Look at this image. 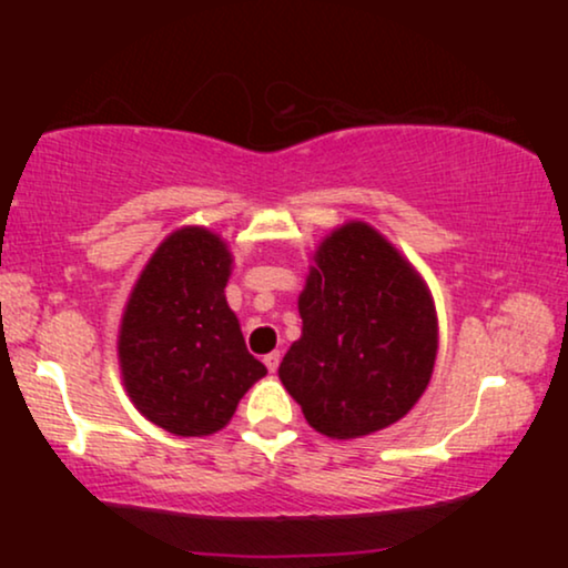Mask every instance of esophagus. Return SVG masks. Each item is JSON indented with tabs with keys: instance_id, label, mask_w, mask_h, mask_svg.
I'll return each instance as SVG.
<instances>
[{
	"instance_id": "esophagus-1",
	"label": "esophagus",
	"mask_w": 568,
	"mask_h": 568,
	"mask_svg": "<svg viewBox=\"0 0 568 568\" xmlns=\"http://www.w3.org/2000/svg\"><path fill=\"white\" fill-rule=\"evenodd\" d=\"M264 366L275 374L277 366H280V352H270V355H264Z\"/></svg>"
}]
</instances>
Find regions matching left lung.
Segmentation results:
<instances>
[{
  "label": "left lung",
  "mask_w": 568,
  "mask_h": 568,
  "mask_svg": "<svg viewBox=\"0 0 568 568\" xmlns=\"http://www.w3.org/2000/svg\"><path fill=\"white\" fill-rule=\"evenodd\" d=\"M302 338L280 382L328 438L395 425L433 376L438 317L425 280L374 226L349 221L315 251L298 296Z\"/></svg>",
  "instance_id": "obj_1"
}]
</instances>
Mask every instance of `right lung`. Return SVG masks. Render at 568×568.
I'll return each instance as SVG.
<instances>
[{"label":"right lung","instance_id":"1","mask_svg":"<svg viewBox=\"0 0 568 568\" xmlns=\"http://www.w3.org/2000/svg\"><path fill=\"white\" fill-rule=\"evenodd\" d=\"M230 272L224 240L184 226L143 266L122 315L116 352L130 400L181 438L230 425L240 397L266 374L226 304Z\"/></svg>","mask_w":568,"mask_h":568}]
</instances>
